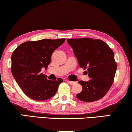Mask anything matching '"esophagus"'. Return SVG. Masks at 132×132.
<instances>
[{
    "instance_id": "esophagus-1",
    "label": "esophagus",
    "mask_w": 132,
    "mask_h": 132,
    "mask_svg": "<svg viewBox=\"0 0 132 132\" xmlns=\"http://www.w3.org/2000/svg\"><path fill=\"white\" fill-rule=\"evenodd\" d=\"M68 83L69 84H71V85H74V84H76V82H73V81H70V80H69V81H68Z\"/></svg>"
}]
</instances>
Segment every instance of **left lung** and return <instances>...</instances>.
<instances>
[{
    "label": "left lung",
    "instance_id": "8db88e82",
    "mask_svg": "<svg viewBox=\"0 0 132 132\" xmlns=\"http://www.w3.org/2000/svg\"><path fill=\"white\" fill-rule=\"evenodd\" d=\"M79 66L87 69L90 80H80L82 90L76 97L85 102H93L104 97L111 87L117 69L113 51L100 39L79 38L68 39Z\"/></svg>",
    "mask_w": 132,
    "mask_h": 132
}]
</instances>
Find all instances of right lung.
<instances>
[{"instance_id":"add662e5","label":"right lung","mask_w":132,"mask_h":132,"mask_svg":"<svg viewBox=\"0 0 132 132\" xmlns=\"http://www.w3.org/2000/svg\"><path fill=\"white\" fill-rule=\"evenodd\" d=\"M65 40L45 39L27 41L13 51L11 71L27 96L36 101H43L52 98L56 93L63 79L47 80V76L40 71L42 68H48L53 52Z\"/></svg>"}]
</instances>
